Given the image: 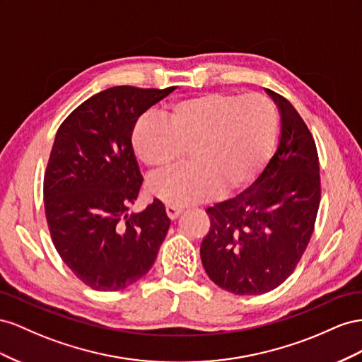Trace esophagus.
I'll return each instance as SVG.
<instances>
[{
  "instance_id": "obj_1",
  "label": "esophagus",
  "mask_w": 362,
  "mask_h": 362,
  "mask_svg": "<svg viewBox=\"0 0 362 362\" xmlns=\"http://www.w3.org/2000/svg\"><path fill=\"white\" fill-rule=\"evenodd\" d=\"M165 211H167V215H168L170 220H175L183 212L182 208H177V206H170V204L167 206V208H165Z\"/></svg>"
}]
</instances>
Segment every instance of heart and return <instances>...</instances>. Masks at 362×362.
<instances>
[{"instance_id":"heart-1","label":"heart","mask_w":362,"mask_h":362,"mask_svg":"<svg viewBox=\"0 0 362 362\" xmlns=\"http://www.w3.org/2000/svg\"><path fill=\"white\" fill-rule=\"evenodd\" d=\"M279 117L262 95L204 92L173 101L165 121L141 117L132 130V148L151 173L189 163L150 180L148 191L170 206L233 194L257 177L277 139Z\"/></svg>"}]
</instances>
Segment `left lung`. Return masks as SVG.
Listing matches in <instances>:
<instances>
[{"instance_id":"1","label":"left lung","mask_w":362,"mask_h":362,"mask_svg":"<svg viewBox=\"0 0 362 362\" xmlns=\"http://www.w3.org/2000/svg\"><path fill=\"white\" fill-rule=\"evenodd\" d=\"M281 112L276 153L249 188L206 209L211 229L200 247L209 279L238 296L274 290L311 240L322 188L314 138L293 105L267 89Z\"/></svg>"}]
</instances>
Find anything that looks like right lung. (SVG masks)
I'll use <instances>...</instances> for the list:
<instances>
[{
	"label": "right lung",
	"instance_id": "obj_1",
	"mask_svg": "<svg viewBox=\"0 0 362 362\" xmlns=\"http://www.w3.org/2000/svg\"><path fill=\"white\" fill-rule=\"evenodd\" d=\"M175 88L113 86L60 124L44 177L51 240L69 270L97 291H118L147 274L170 218L158 199L129 214L142 175L132 148L138 118Z\"/></svg>",
	"mask_w": 362,
	"mask_h": 362
}]
</instances>
